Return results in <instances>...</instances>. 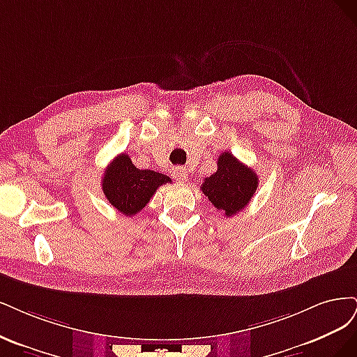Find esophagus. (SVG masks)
Listing matches in <instances>:
<instances>
[{
  "instance_id": "obj_1",
  "label": "esophagus",
  "mask_w": 357,
  "mask_h": 357,
  "mask_svg": "<svg viewBox=\"0 0 357 357\" xmlns=\"http://www.w3.org/2000/svg\"><path fill=\"white\" fill-rule=\"evenodd\" d=\"M172 175H174V178L178 181V182H185L188 179V174L187 170L183 167H175L174 172H172Z\"/></svg>"
}]
</instances>
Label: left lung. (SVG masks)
<instances>
[{"instance_id": "left-lung-1", "label": "left lung", "mask_w": 357, "mask_h": 357, "mask_svg": "<svg viewBox=\"0 0 357 357\" xmlns=\"http://www.w3.org/2000/svg\"><path fill=\"white\" fill-rule=\"evenodd\" d=\"M258 187L254 169L240 163L231 153H222L218 158V170L202 183V191L218 211L225 216L238 213L250 202Z\"/></svg>"}]
</instances>
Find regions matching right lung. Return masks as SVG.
<instances>
[{
    "mask_svg": "<svg viewBox=\"0 0 357 357\" xmlns=\"http://www.w3.org/2000/svg\"><path fill=\"white\" fill-rule=\"evenodd\" d=\"M170 178L148 169H136L128 154H120L105 169L102 190L107 200L126 216H133Z\"/></svg>",
    "mask_w": 357,
    "mask_h": 357,
    "instance_id": "obj_1",
    "label": "right lung"
}]
</instances>
